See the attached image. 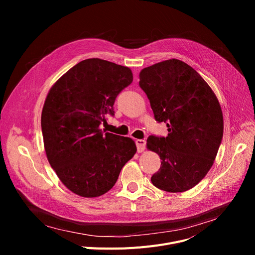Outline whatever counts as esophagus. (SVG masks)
Listing matches in <instances>:
<instances>
[{
    "label": "esophagus",
    "instance_id": "34e87169",
    "mask_svg": "<svg viewBox=\"0 0 255 255\" xmlns=\"http://www.w3.org/2000/svg\"><path fill=\"white\" fill-rule=\"evenodd\" d=\"M135 143H136L137 151H138V152L144 151L145 147H146V141H145L144 139H136V140H135Z\"/></svg>",
    "mask_w": 255,
    "mask_h": 255
}]
</instances>
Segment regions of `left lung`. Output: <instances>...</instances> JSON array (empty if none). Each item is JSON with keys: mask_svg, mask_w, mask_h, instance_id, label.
I'll list each match as a JSON object with an SVG mask.
<instances>
[{"mask_svg": "<svg viewBox=\"0 0 255 255\" xmlns=\"http://www.w3.org/2000/svg\"><path fill=\"white\" fill-rule=\"evenodd\" d=\"M139 86L146 94L166 137L151 135L148 149L156 152L160 168L152 184L165 192H186L205 177L223 138V114L209 85L186 62L168 59L143 68Z\"/></svg>", "mask_w": 255, "mask_h": 255, "instance_id": "8db88e82", "label": "left lung"}]
</instances>
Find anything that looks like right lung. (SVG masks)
<instances>
[{
	"mask_svg": "<svg viewBox=\"0 0 255 255\" xmlns=\"http://www.w3.org/2000/svg\"><path fill=\"white\" fill-rule=\"evenodd\" d=\"M133 81L130 68L89 58L71 67L50 89L41 114L44 148L62 184L79 196L110 191L136 153L131 138L100 129L114 116L117 96Z\"/></svg>",
	"mask_w": 255,
	"mask_h": 255,
	"instance_id": "1",
	"label": "right lung"
}]
</instances>
